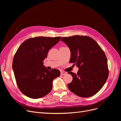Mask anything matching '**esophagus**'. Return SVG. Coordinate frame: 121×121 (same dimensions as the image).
<instances>
[{
	"instance_id": "34e87169",
	"label": "esophagus",
	"mask_w": 121,
	"mask_h": 121,
	"mask_svg": "<svg viewBox=\"0 0 121 121\" xmlns=\"http://www.w3.org/2000/svg\"><path fill=\"white\" fill-rule=\"evenodd\" d=\"M60 74H61V75H66L67 74V73L65 72H61Z\"/></svg>"
}]
</instances>
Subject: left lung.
Listing matches in <instances>:
<instances>
[{
    "label": "left lung",
    "instance_id": "obj_1",
    "mask_svg": "<svg viewBox=\"0 0 121 121\" xmlns=\"http://www.w3.org/2000/svg\"><path fill=\"white\" fill-rule=\"evenodd\" d=\"M61 41L70 49L69 62L79 68L77 74L68 72L73 77L72 82L68 85L69 89L82 97L94 95L102 88L108 76V60L104 52L88 36L63 37Z\"/></svg>",
    "mask_w": 121,
    "mask_h": 121
}]
</instances>
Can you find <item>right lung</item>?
I'll return each instance as SVG.
<instances>
[{
  "label": "right lung",
  "instance_id": "1",
  "mask_svg": "<svg viewBox=\"0 0 121 121\" xmlns=\"http://www.w3.org/2000/svg\"><path fill=\"white\" fill-rule=\"evenodd\" d=\"M61 37H37L29 38L20 46L13 59V69L17 85L25 95L40 98L48 94L54 79L60 71H49L43 65L48 51L58 42Z\"/></svg>",
  "mask_w": 121,
  "mask_h": 121
}]
</instances>
